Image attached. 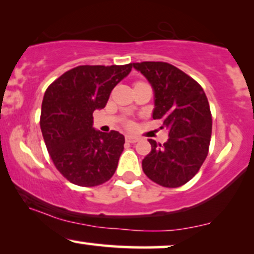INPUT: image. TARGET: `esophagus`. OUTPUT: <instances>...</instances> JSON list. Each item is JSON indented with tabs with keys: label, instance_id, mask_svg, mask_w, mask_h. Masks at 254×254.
Returning a JSON list of instances; mask_svg holds the SVG:
<instances>
[{
	"label": "esophagus",
	"instance_id": "1",
	"mask_svg": "<svg viewBox=\"0 0 254 254\" xmlns=\"http://www.w3.org/2000/svg\"><path fill=\"white\" fill-rule=\"evenodd\" d=\"M125 140H127V143H137V141L139 140V138L136 136H130V134H127V136H125Z\"/></svg>",
	"mask_w": 254,
	"mask_h": 254
}]
</instances>
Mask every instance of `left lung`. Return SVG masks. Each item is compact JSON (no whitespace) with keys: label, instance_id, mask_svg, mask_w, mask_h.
Here are the masks:
<instances>
[{"label":"left lung","instance_id":"obj_1","mask_svg":"<svg viewBox=\"0 0 254 254\" xmlns=\"http://www.w3.org/2000/svg\"><path fill=\"white\" fill-rule=\"evenodd\" d=\"M154 90L153 120L168 129L164 145L148 139L151 152L143 159L144 173L155 184L177 188L191 180L209 152L212 117L200 84L178 67L162 62L133 63Z\"/></svg>","mask_w":254,"mask_h":254}]
</instances>
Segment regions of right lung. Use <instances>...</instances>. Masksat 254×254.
<instances>
[{"label": "right lung", "mask_w": 254, "mask_h": 254, "mask_svg": "<svg viewBox=\"0 0 254 254\" xmlns=\"http://www.w3.org/2000/svg\"><path fill=\"white\" fill-rule=\"evenodd\" d=\"M127 65H83L67 70L47 87L40 129L54 166L80 187H95L113 177L124 150V136L93 127V113L102 109L111 90L131 72Z\"/></svg>", "instance_id": "1"}]
</instances>
